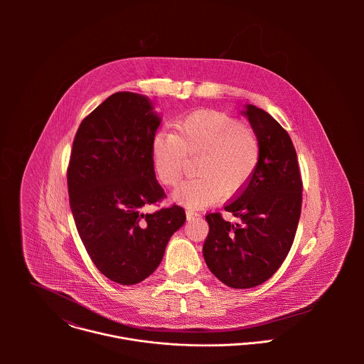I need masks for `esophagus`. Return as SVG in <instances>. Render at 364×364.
Wrapping results in <instances>:
<instances>
[{"instance_id": "esophagus-1", "label": "esophagus", "mask_w": 364, "mask_h": 364, "mask_svg": "<svg viewBox=\"0 0 364 364\" xmlns=\"http://www.w3.org/2000/svg\"><path fill=\"white\" fill-rule=\"evenodd\" d=\"M199 214H198V211H195V210H192V208H186V217H188V220H191V218H193V217H198Z\"/></svg>"}]
</instances>
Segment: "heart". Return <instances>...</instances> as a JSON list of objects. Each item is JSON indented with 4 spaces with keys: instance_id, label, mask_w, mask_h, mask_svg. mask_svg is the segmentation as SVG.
<instances>
[{
    "instance_id": "1",
    "label": "heart",
    "mask_w": 364,
    "mask_h": 364,
    "mask_svg": "<svg viewBox=\"0 0 364 364\" xmlns=\"http://www.w3.org/2000/svg\"><path fill=\"white\" fill-rule=\"evenodd\" d=\"M195 173L172 193L186 208H206L221 195L244 189L255 173L260 158L257 133L223 112H199L173 126L172 133H156L151 156L156 178L175 186L186 165V156H198Z\"/></svg>"
}]
</instances>
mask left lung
Returning a JSON list of instances; mask_svg holds the SVG:
<instances>
[{"label":"left lung","instance_id":"8db88e82","mask_svg":"<svg viewBox=\"0 0 364 364\" xmlns=\"http://www.w3.org/2000/svg\"><path fill=\"white\" fill-rule=\"evenodd\" d=\"M241 113L259 139V164L237 199L224 208L238 223L225 221L218 213L206 215L203 257L224 284L251 289L272 277L291 248L303 182L287 132L255 105H245Z\"/></svg>","mask_w":364,"mask_h":364}]
</instances>
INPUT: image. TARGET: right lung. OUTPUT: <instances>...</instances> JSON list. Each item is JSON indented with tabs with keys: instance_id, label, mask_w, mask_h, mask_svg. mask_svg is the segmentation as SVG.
I'll list each match as a JSON object with an SVG mask.
<instances>
[{
	"instance_id": "add662e5",
	"label": "right lung",
	"mask_w": 364,
	"mask_h": 364,
	"mask_svg": "<svg viewBox=\"0 0 364 364\" xmlns=\"http://www.w3.org/2000/svg\"><path fill=\"white\" fill-rule=\"evenodd\" d=\"M159 124L150 98L116 92L81 122L73 143L67 182L78 234L98 270L123 286L156 270L186 221L176 205L141 211L164 198L151 156Z\"/></svg>"
}]
</instances>
